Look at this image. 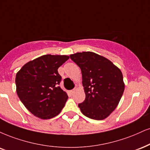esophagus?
I'll use <instances>...</instances> for the list:
<instances>
[{"label":"esophagus","instance_id":"34e87169","mask_svg":"<svg viewBox=\"0 0 150 150\" xmlns=\"http://www.w3.org/2000/svg\"><path fill=\"white\" fill-rule=\"evenodd\" d=\"M74 91H75V90L73 89V90H70V91H68V93H69V95L72 96L74 93Z\"/></svg>","mask_w":150,"mask_h":150}]
</instances>
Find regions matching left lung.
Segmentation results:
<instances>
[{
  "label": "left lung",
  "mask_w": 150,
  "mask_h": 150,
  "mask_svg": "<svg viewBox=\"0 0 150 150\" xmlns=\"http://www.w3.org/2000/svg\"><path fill=\"white\" fill-rule=\"evenodd\" d=\"M80 68L86 98L78 105L86 117L96 120L107 118L115 110L124 91L122 71L110 61L94 52L70 55Z\"/></svg>",
  "instance_id": "1"
}]
</instances>
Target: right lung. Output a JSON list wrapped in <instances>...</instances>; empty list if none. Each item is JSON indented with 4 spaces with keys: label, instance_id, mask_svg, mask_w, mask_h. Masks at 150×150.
I'll return each instance as SVG.
<instances>
[{
    "label": "right lung",
    "instance_id": "right-lung-1",
    "mask_svg": "<svg viewBox=\"0 0 150 150\" xmlns=\"http://www.w3.org/2000/svg\"><path fill=\"white\" fill-rule=\"evenodd\" d=\"M68 56L46 54L26 64L16 75L17 93L22 103L33 115L42 120L61 112L68 98L61 89L58 68Z\"/></svg>",
    "mask_w": 150,
    "mask_h": 150
}]
</instances>
